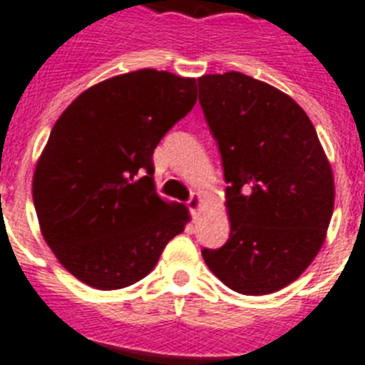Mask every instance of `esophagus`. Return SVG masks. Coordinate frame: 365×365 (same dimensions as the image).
<instances>
[{
	"mask_svg": "<svg viewBox=\"0 0 365 365\" xmlns=\"http://www.w3.org/2000/svg\"><path fill=\"white\" fill-rule=\"evenodd\" d=\"M201 202L202 201H201V197H199V195H193V197H191V199L187 201V208L191 210V214H193V216H197V214H199Z\"/></svg>",
	"mask_w": 365,
	"mask_h": 365,
	"instance_id": "34e87169",
	"label": "esophagus"
}]
</instances>
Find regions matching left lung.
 <instances>
[{
	"mask_svg": "<svg viewBox=\"0 0 365 365\" xmlns=\"http://www.w3.org/2000/svg\"><path fill=\"white\" fill-rule=\"evenodd\" d=\"M199 103L218 143L230 239L202 258L241 294L294 282L325 241L335 185L304 110L274 86L241 72L199 78Z\"/></svg>",
	"mask_w": 365,
	"mask_h": 365,
	"instance_id": "8db88e82",
	"label": "left lung"
}]
</instances>
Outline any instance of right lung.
I'll list each match as a JSON object with an SVG mask.
<instances>
[{"label": "right lung", "instance_id": "add662e5", "mask_svg": "<svg viewBox=\"0 0 365 365\" xmlns=\"http://www.w3.org/2000/svg\"><path fill=\"white\" fill-rule=\"evenodd\" d=\"M195 78L166 71L108 78L59 116L36 164L41 235L80 282L113 291L143 279L187 208L155 191L153 151L197 101Z\"/></svg>", "mask_w": 365, "mask_h": 365}]
</instances>
